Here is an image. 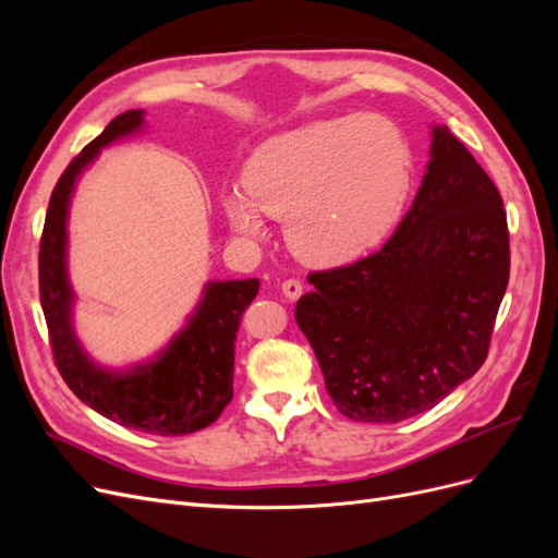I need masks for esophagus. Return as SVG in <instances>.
<instances>
[{"instance_id":"obj_1","label":"esophagus","mask_w":558,"mask_h":558,"mask_svg":"<svg viewBox=\"0 0 558 558\" xmlns=\"http://www.w3.org/2000/svg\"><path fill=\"white\" fill-rule=\"evenodd\" d=\"M281 293H283V298L289 300V302L298 300L302 295V281L300 279H286L281 283Z\"/></svg>"}]
</instances>
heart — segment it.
<instances>
[{
	"instance_id": "heart-1",
	"label": "heart",
	"mask_w": 558,
	"mask_h": 558,
	"mask_svg": "<svg viewBox=\"0 0 558 558\" xmlns=\"http://www.w3.org/2000/svg\"><path fill=\"white\" fill-rule=\"evenodd\" d=\"M412 181V146L391 118L349 113L260 144L244 167V193L228 191L221 205L240 238H265L263 214L286 218V240L302 263L340 267L388 240Z\"/></svg>"
}]
</instances>
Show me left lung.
Here are the masks:
<instances>
[{
  "mask_svg": "<svg viewBox=\"0 0 558 558\" xmlns=\"http://www.w3.org/2000/svg\"><path fill=\"white\" fill-rule=\"evenodd\" d=\"M393 238L328 272L295 305L326 391L344 416L398 424L482 367L510 279L500 193L447 125Z\"/></svg>",
  "mask_w": 558,
  "mask_h": 558,
  "instance_id": "obj_1",
  "label": "left lung"
}]
</instances>
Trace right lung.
I'll return each instance as SVG.
<instances>
[{
    "label": "right lung",
    "mask_w": 558,
    "mask_h": 558,
    "mask_svg": "<svg viewBox=\"0 0 558 558\" xmlns=\"http://www.w3.org/2000/svg\"><path fill=\"white\" fill-rule=\"evenodd\" d=\"M144 128L132 109L105 128L60 177L48 202L39 244V298L50 347L74 396L125 428L150 435H189L211 426L232 400L234 340L258 279L209 281L195 312L160 353L128 369L95 363L74 332V289L66 272V216L76 181L105 146Z\"/></svg>",
    "instance_id": "add662e5"
}]
</instances>
